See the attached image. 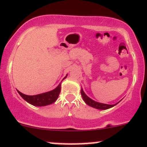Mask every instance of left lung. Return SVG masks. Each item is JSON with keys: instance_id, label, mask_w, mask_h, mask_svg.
<instances>
[{"instance_id": "obj_1", "label": "left lung", "mask_w": 147, "mask_h": 147, "mask_svg": "<svg viewBox=\"0 0 147 147\" xmlns=\"http://www.w3.org/2000/svg\"><path fill=\"white\" fill-rule=\"evenodd\" d=\"M80 93H81L82 97V98H83L84 101H85V103H86L88 105H90V106L92 107V108H96V109L106 110V109H108V108H112V107L115 106V105H117V104H115V105L104 104V103H98V102L94 101V100H93L92 99H91V98H90V97H88L86 94H85V92H84L83 90H82V89H81V91H80Z\"/></svg>"}]
</instances>
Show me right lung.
Masks as SVG:
<instances>
[{"label":"right lung","instance_id":"add662e5","mask_svg":"<svg viewBox=\"0 0 147 147\" xmlns=\"http://www.w3.org/2000/svg\"><path fill=\"white\" fill-rule=\"evenodd\" d=\"M66 77H65L64 79ZM60 90L61 83L59 84L58 86L56 87L55 90L37 95L28 96L21 93V92L18 91V90L17 91L19 92V94L21 95V96L25 100H26L29 103H30V104L35 105V106H44V105H50L51 103H54L57 100V98H58V96L60 93Z\"/></svg>","mask_w":147,"mask_h":147}]
</instances>
